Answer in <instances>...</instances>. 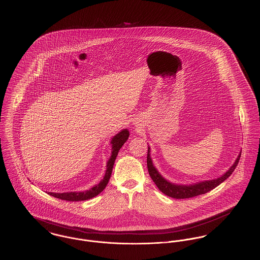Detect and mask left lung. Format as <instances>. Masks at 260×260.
<instances>
[{
	"instance_id": "obj_1",
	"label": "left lung",
	"mask_w": 260,
	"mask_h": 260,
	"mask_svg": "<svg viewBox=\"0 0 260 260\" xmlns=\"http://www.w3.org/2000/svg\"><path fill=\"white\" fill-rule=\"evenodd\" d=\"M240 154L241 151H240L237 159L235 160L234 164L218 178H214L211 180H204V181H199L196 183L192 184H178V183H173L170 182L166 178H164L157 170V168L154 166L153 161L150 155V146L148 145V150H147V168L149 175L155 185L158 187L160 191L174 199H187V198H192L198 195H202L205 193L210 192L211 190L215 189L217 186H219L220 183H222L225 179H228L234 170L236 169L239 161H240Z\"/></svg>"
}]
</instances>
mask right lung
<instances>
[{
  "mask_svg": "<svg viewBox=\"0 0 260 260\" xmlns=\"http://www.w3.org/2000/svg\"><path fill=\"white\" fill-rule=\"evenodd\" d=\"M129 137V132L127 128H123L120 132H119L117 135H115L111 140H110V145H111V156L109 160L107 161L106 165V172L103 177V179L97 185H94L88 190L85 191H80V192H65V193H54V192H48L47 194L57 198L61 200L71 201V202H77V201H86L89 199H92L99 195L101 192L106 188L109 180L111 178L113 167L115 164V160L117 158V155L120 151V147L123 145V143L127 140Z\"/></svg>",
  "mask_w": 260,
  "mask_h": 260,
  "instance_id": "right-lung-1",
  "label": "right lung"
}]
</instances>
